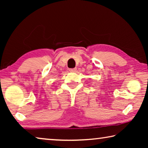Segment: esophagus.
I'll use <instances>...</instances> for the list:
<instances>
[{
	"label": "esophagus",
	"mask_w": 148,
	"mask_h": 148,
	"mask_svg": "<svg viewBox=\"0 0 148 148\" xmlns=\"http://www.w3.org/2000/svg\"><path fill=\"white\" fill-rule=\"evenodd\" d=\"M69 71L71 72H75L76 71V68H74V69H69Z\"/></svg>",
	"instance_id": "34e87169"
}]
</instances>
